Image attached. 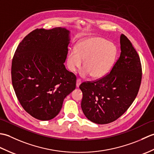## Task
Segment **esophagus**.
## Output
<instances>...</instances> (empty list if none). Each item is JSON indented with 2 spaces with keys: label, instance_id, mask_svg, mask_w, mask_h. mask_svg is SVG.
<instances>
[{
  "label": "esophagus",
  "instance_id": "esophagus-1",
  "mask_svg": "<svg viewBox=\"0 0 154 154\" xmlns=\"http://www.w3.org/2000/svg\"><path fill=\"white\" fill-rule=\"evenodd\" d=\"M81 83V79H77V82H76V85H77V87H79V86L80 85Z\"/></svg>",
  "mask_w": 154,
  "mask_h": 154
}]
</instances>
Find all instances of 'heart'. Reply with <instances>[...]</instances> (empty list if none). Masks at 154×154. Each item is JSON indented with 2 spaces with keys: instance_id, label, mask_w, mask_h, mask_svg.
<instances>
[{
  "instance_id": "heart-1",
  "label": "heart",
  "mask_w": 154,
  "mask_h": 154,
  "mask_svg": "<svg viewBox=\"0 0 154 154\" xmlns=\"http://www.w3.org/2000/svg\"><path fill=\"white\" fill-rule=\"evenodd\" d=\"M117 48L114 44L99 37L86 38L77 45L76 48L69 51L67 63L69 69L74 72L81 67L84 61L85 68L81 71L83 77L92 75L100 78L112 69L117 57Z\"/></svg>"
}]
</instances>
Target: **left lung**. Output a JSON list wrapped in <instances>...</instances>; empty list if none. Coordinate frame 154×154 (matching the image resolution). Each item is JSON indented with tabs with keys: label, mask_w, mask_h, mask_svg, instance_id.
Returning <instances> with one entry per match:
<instances>
[{
	"label": "left lung",
	"mask_w": 154,
	"mask_h": 154,
	"mask_svg": "<svg viewBox=\"0 0 154 154\" xmlns=\"http://www.w3.org/2000/svg\"><path fill=\"white\" fill-rule=\"evenodd\" d=\"M121 53L110 73L80 85L81 109L91 122L109 124L128 109L138 94L142 81L139 55L125 35H120Z\"/></svg>",
	"instance_id": "left-lung-1"
}]
</instances>
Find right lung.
I'll return each mask as SVG.
<instances>
[{
	"instance_id": "1",
	"label": "right lung",
	"mask_w": 154,
	"mask_h": 154,
	"mask_svg": "<svg viewBox=\"0 0 154 154\" xmlns=\"http://www.w3.org/2000/svg\"><path fill=\"white\" fill-rule=\"evenodd\" d=\"M69 31L57 27L35 29L16 48L12 61L13 88L20 103L35 119L56 116L63 100L76 87L75 75L64 63Z\"/></svg>"
}]
</instances>
